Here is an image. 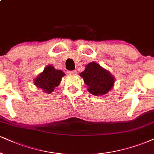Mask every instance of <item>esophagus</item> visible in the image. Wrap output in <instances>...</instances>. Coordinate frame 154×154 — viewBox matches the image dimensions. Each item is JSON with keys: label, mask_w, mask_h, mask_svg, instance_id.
<instances>
[{"label": "esophagus", "mask_w": 154, "mask_h": 154, "mask_svg": "<svg viewBox=\"0 0 154 154\" xmlns=\"http://www.w3.org/2000/svg\"><path fill=\"white\" fill-rule=\"evenodd\" d=\"M67 73L69 74V75H75L77 73L76 71H68Z\"/></svg>", "instance_id": "34e87169"}]
</instances>
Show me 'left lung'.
<instances>
[{
    "mask_svg": "<svg viewBox=\"0 0 154 154\" xmlns=\"http://www.w3.org/2000/svg\"><path fill=\"white\" fill-rule=\"evenodd\" d=\"M80 75L88 86V92L96 96L107 94L115 82V78L111 73L95 62L86 65Z\"/></svg>",
    "mask_w": 154,
    "mask_h": 154,
    "instance_id": "obj_1",
    "label": "left lung"
}]
</instances>
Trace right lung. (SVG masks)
Instances as JSON below:
<instances>
[{"label": "right lung", "instance_id": "right-lung-1", "mask_svg": "<svg viewBox=\"0 0 154 154\" xmlns=\"http://www.w3.org/2000/svg\"><path fill=\"white\" fill-rule=\"evenodd\" d=\"M65 73L60 70H56L53 66H45L43 71L40 73L34 80V85L38 88L42 89L43 92L51 94L54 88L58 86L62 77Z\"/></svg>", "mask_w": 154, "mask_h": 154}]
</instances>
